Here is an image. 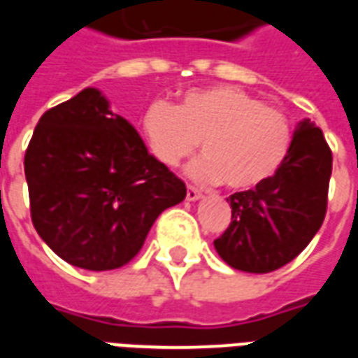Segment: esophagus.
Returning <instances> with one entry per match:
<instances>
[{
	"label": "esophagus",
	"instance_id": "esophagus-1",
	"mask_svg": "<svg viewBox=\"0 0 358 358\" xmlns=\"http://www.w3.org/2000/svg\"><path fill=\"white\" fill-rule=\"evenodd\" d=\"M186 199H187V201H197V199H201V192H199L197 187L187 186Z\"/></svg>",
	"mask_w": 358,
	"mask_h": 358
}]
</instances>
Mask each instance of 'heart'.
I'll use <instances>...</instances> for the list:
<instances>
[{
  "instance_id": "obj_1",
  "label": "heart",
  "mask_w": 358,
  "mask_h": 358,
  "mask_svg": "<svg viewBox=\"0 0 358 358\" xmlns=\"http://www.w3.org/2000/svg\"><path fill=\"white\" fill-rule=\"evenodd\" d=\"M141 130L151 155L178 166L201 143L203 157L187 166L189 178L236 192L261 186L289 155L293 124L282 109L234 86L189 90L176 107L153 101Z\"/></svg>"
}]
</instances>
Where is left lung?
Returning a JSON list of instances; mask_svg holds the SVG:
<instances>
[{
    "label": "left lung",
    "instance_id": "obj_1",
    "mask_svg": "<svg viewBox=\"0 0 358 358\" xmlns=\"http://www.w3.org/2000/svg\"><path fill=\"white\" fill-rule=\"evenodd\" d=\"M331 151L308 118L293 132L282 169L261 186L228 197L232 222L215 240L232 268L266 274L293 261L315 238L326 217Z\"/></svg>",
    "mask_w": 358,
    "mask_h": 358
}]
</instances>
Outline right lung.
<instances>
[{"instance_id": "add662e5", "label": "right lung", "mask_w": 358, "mask_h": 358, "mask_svg": "<svg viewBox=\"0 0 358 358\" xmlns=\"http://www.w3.org/2000/svg\"><path fill=\"white\" fill-rule=\"evenodd\" d=\"M24 174L36 232L63 261L95 272L130 263L157 217L186 197L95 88L43 113Z\"/></svg>"}]
</instances>
